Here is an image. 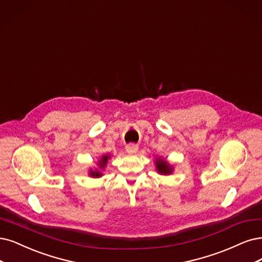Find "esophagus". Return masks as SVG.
Masks as SVG:
<instances>
[{
	"label": "esophagus",
	"instance_id": "1",
	"mask_svg": "<svg viewBox=\"0 0 262 262\" xmlns=\"http://www.w3.org/2000/svg\"><path fill=\"white\" fill-rule=\"evenodd\" d=\"M126 151H127L128 153H136L138 151V144L136 143H129L127 144V146L125 147Z\"/></svg>",
	"mask_w": 262,
	"mask_h": 262
}]
</instances>
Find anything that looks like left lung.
Segmentation results:
<instances>
[{
	"label": "left lung",
	"mask_w": 262,
	"mask_h": 262,
	"mask_svg": "<svg viewBox=\"0 0 262 262\" xmlns=\"http://www.w3.org/2000/svg\"><path fill=\"white\" fill-rule=\"evenodd\" d=\"M156 167L158 172H160L161 175H169V173L172 172V167L162 158H158L156 160Z\"/></svg>",
	"instance_id": "8db88e82"
}]
</instances>
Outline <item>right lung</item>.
<instances>
[{
	"label": "right lung",
	"instance_id": "right-lung-1",
	"mask_svg": "<svg viewBox=\"0 0 262 262\" xmlns=\"http://www.w3.org/2000/svg\"><path fill=\"white\" fill-rule=\"evenodd\" d=\"M109 159H110V156H103V157L100 159V161L98 162L99 168H100V169H103V168H104V166L106 165V163H108V160H109ZM90 175H91L92 177L97 178V177H101L102 173H101L99 170L96 169V170H91Z\"/></svg>",
	"mask_w": 262,
	"mask_h": 262
}]
</instances>
